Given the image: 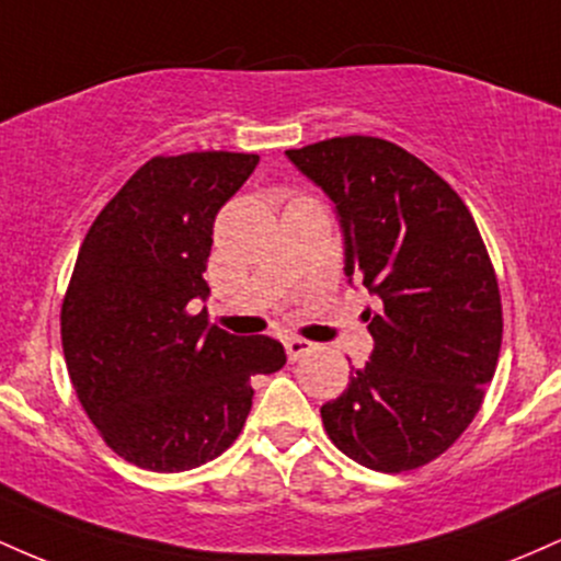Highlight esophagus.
I'll list each match as a JSON object with an SVG mask.
<instances>
[{
  "instance_id": "34e87169",
  "label": "esophagus",
  "mask_w": 561,
  "mask_h": 561,
  "mask_svg": "<svg viewBox=\"0 0 561 561\" xmlns=\"http://www.w3.org/2000/svg\"><path fill=\"white\" fill-rule=\"evenodd\" d=\"M285 347H287V358H289V362H298L300 356L311 353L313 343H308V340H302V337H287L285 340Z\"/></svg>"
}]
</instances>
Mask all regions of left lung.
Here are the masks:
<instances>
[{
  "instance_id": "obj_1",
  "label": "left lung",
  "mask_w": 561,
  "mask_h": 561,
  "mask_svg": "<svg viewBox=\"0 0 561 561\" xmlns=\"http://www.w3.org/2000/svg\"><path fill=\"white\" fill-rule=\"evenodd\" d=\"M334 203L347 282L369 289L375 351L321 405L330 440L377 472H409L459 440L501 351V295L478 224L437 173L377 137L287 150Z\"/></svg>"
}]
</instances>
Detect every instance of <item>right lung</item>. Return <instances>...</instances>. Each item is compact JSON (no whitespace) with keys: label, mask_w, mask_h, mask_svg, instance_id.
<instances>
[{"label":"right lung","mask_w":561,"mask_h":561,"mask_svg":"<svg viewBox=\"0 0 561 561\" xmlns=\"http://www.w3.org/2000/svg\"><path fill=\"white\" fill-rule=\"evenodd\" d=\"M259 156L152 158L89 227L62 300L68 375L96 433L150 472H186L242 433L255 375L287 362L279 340L208 324L203 272L224 203Z\"/></svg>","instance_id":"add662e5"}]
</instances>
